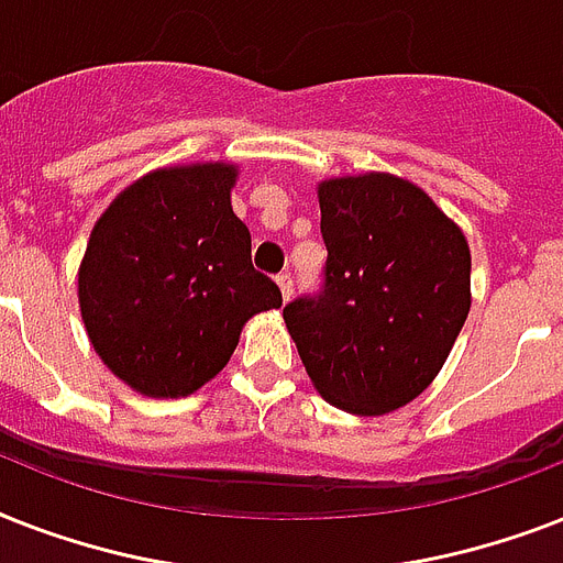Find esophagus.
I'll use <instances>...</instances> for the list:
<instances>
[{
    "label": "esophagus",
    "instance_id": "obj_1",
    "mask_svg": "<svg viewBox=\"0 0 563 563\" xmlns=\"http://www.w3.org/2000/svg\"><path fill=\"white\" fill-rule=\"evenodd\" d=\"M276 285L278 290H282V299H290L294 296V278H290V273H282V276H276Z\"/></svg>",
    "mask_w": 563,
    "mask_h": 563
}]
</instances>
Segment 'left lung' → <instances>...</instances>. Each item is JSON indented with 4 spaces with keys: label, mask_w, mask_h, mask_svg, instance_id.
I'll use <instances>...</instances> for the list:
<instances>
[{
    "label": "left lung",
    "mask_w": 563,
    "mask_h": 563,
    "mask_svg": "<svg viewBox=\"0 0 563 563\" xmlns=\"http://www.w3.org/2000/svg\"><path fill=\"white\" fill-rule=\"evenodd\" d=\"M325 287L285 308L310 384L352 416H386L433 384L471 310L462 229L384 170L322 179Z\"/></svg>",
    "instance_id": "left-lung-1"
}]
</instances>
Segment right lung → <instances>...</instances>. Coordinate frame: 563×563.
Masks as SVG:
<instances>
[{
  "label": "right lung",
  "instance_id": "obj_1",
  "mask_svg": "<svg viewBox=\"0 0 563 563\" xmlns=\"http://www.w3.org/2000/svg\"><path fill=\"white\" fill-rule=\"evenodd\" d=\"M238 165L195 162L139 177L92 227L78 305L103 366L147 398L209 384L261 310L282 308L253 269L250 229L232 211Z\"/></svg>",
  "mask_w": 563,
  "mask_h": 563
}]
</instances>
